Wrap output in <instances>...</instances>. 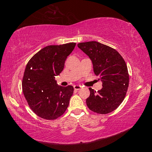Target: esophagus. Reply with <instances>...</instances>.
I'll return each instance as SVG.
<instances>
[{
    "label": "esophagus",
    "mask_w": 152,
    "mask_h": 152,
    "mask_svg": "<svg viewBox=\"0 0 152 152\" xmlns=\"http://www.w3.org/2000/svg\"><path fill=\"white\" fill-rule=\"evenodd\" d=\"M81 86H80V85H74V90H76V91H78V90H80L81 88Z\"/></svg>",
    "instance_id": "1"
}]
</instances>
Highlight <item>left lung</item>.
Segmentation results:
<instances>
[{"label": "left lung", "mask_w": 152, "mask_h": 152, "mask_svg": "<svg viewBox=\"0 0 152 152\" xmlns=\"http://www.w3.org/2000/svg\"><path fill=\"white\" fill-rule=\"evenodd\" d=\"M78 47L88 56L94 74L102 82V88L98 92L89 88L87 106L99 114L111 113L121 104L129 86V76L124 59L115 49L94 41L80 43Z\"/></svg>", "instance_id": "1"}]
</instances>
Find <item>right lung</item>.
<instances>
[{
	"mask_svg": "<svg viewBox=\"0 0 152 152\" xmlns=\"http://www.w3.org/2000/svg\"><path fill=\"white\" fill-rule=\"evenodd\" d=\"M76 43L48 45L36 53L25 68L22 89L33 112L47 120L61 116L68 107L74 92L72 86H59L55 78L64 68Z\"/></svg>",
	"mask_w": 152,
	"mask_h": 152,
	"instance_id": "add662e5",
	"label": "right lung"
}]
</instances>
